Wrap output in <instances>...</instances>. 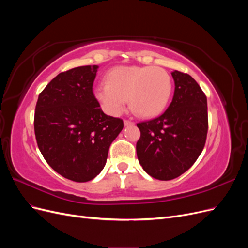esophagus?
I'll return each instance as SVG.
<instances>
[{
    "mask_svg": "<svg viewBox=\"0 0 248 248\" xmlns=\"http://www.w3.org/2000/svg\"><path fill=\"white\" fill-rule=\"evenodd\" d=\"M124 125L125 126H130V125H134V123L132 121H129V120H124Z\"/></svg>",
    "mask_w": 248,
    "mask_h": 248,
    "instance_id": "34e87169",
    "label": "esophagus"
}]
</instances>
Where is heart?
Segmentation results:
<instances>
[{
  "mask_svg": "<svg viewBox=\"0 0 248 248\" xmlns=\"http://www.w3.org/2000/svg\"><path fill=\"white\" fill-rule=\"evenodd\" d=\"M107 84L97 85L93 94L108 114L118 116L127 101L134 114L152 118L166 109L172 92L170 74L157 66H118L107 73Z\"/></svg>",
  "mask_w": 248,
  "mask_h": 248,
  "instance_id": "b5f03b06",
  "label": "heart"
}]
</instances>
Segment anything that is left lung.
<instances>
[{
  "instance_id": "left-lung-1",
  "label": "left lung",
  "mask_w": 248,
  "mask_h": 248,
  "mask_svg": "<svg viewBox=\"0 0 248 248\" xmlns=\"http://www.w3.org/2000/svg\"><path fill=\"white\" fill-rule=\"evenodd\" d=\"M175 92L159 117L138 123L140 164L151 177L168 181L190 169L204 149L208 131L207 97L189 74L174 70Z\"/></svg>"
}]
</instances>
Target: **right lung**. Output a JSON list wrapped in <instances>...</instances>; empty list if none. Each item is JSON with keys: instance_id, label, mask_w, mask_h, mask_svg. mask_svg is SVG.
I'll return each instance as SVG.
<instances>
[{"instance_id": "add662e5", "label": "right lung", "mask_w": 248, "mask_h": 248, "mask_svg": "<svg viewBox=\"0 0 248 248\" xmlns=\"http://www.w3.org/2000/svg\"><path fill=\"white\" fill-rule=\"evenodd\" d=\"M97 65L59 73L40 93L34 129L50 168L66 179L87 182L100 174L123 121L104 114L93 94Z\"/></svg>"}]
</instances>
